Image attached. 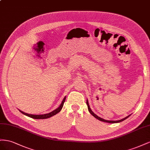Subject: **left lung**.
I'll list each match as a JSON object with an SVG mask.
<instances>
[{
  "label": "left lung",
  "instance_id": "1",
  "mask_svg": "<svg viewBox=\"0 0 150 150\" xmlns=\"http://www.w3.org/2000/svg\"><path fill=\"white\" fill-rule=\"evenodd\" d=\"M87 104L88 109V111L90 112V113H91V114L93 115V117H95L96 119H98V120H99V121H103V122H109V123H117V122H121V121H123L124 120H125L126 119H127V117H129L130 116V115H128V116L125 117L124 119H121V120H119V121H108V120H105V119H102V118H101V117L98 116V115H96L95 113H94V112H93V111L91 110V108H90V106H89V104H88V100H87Z\"/></svg>",
  "mask_w": 150,
  "mask_h": 150
}]
</instances>
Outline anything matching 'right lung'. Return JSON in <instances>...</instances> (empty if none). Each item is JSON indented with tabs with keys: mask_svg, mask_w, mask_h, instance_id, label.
Listing matches in <instances>:
<instances>
[{
	"mask_svg": "<svg viewBox=\"0 0 150 150\" xmlns=\"http://www.w3.org/2000/svg\"><path fill=\"white\" fill-rule=\"evenodd\" d=\"M65 99H66V97H64V99H63L62 102V104H60V105H59L58 108L57 109H56L55 110H54L53 111H52V112H51L48 114H41V115H34V114H28V113H25V112H23V111H21L19 110L20 112L25 115H27V116L29 117H31V118H33V119H47V118H49V117H51L53 116L54 115L58 114L59 111H60L63 108V104H64V102H65Z\"/></svg>",
	"mask_w": 150,
	"mask_h": 150,
	"instance_id": "obj_1",
	"label": "right lung"
}]
</instances>
